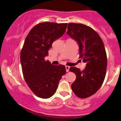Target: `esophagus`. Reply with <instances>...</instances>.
Wrapping results in <instances>:
<instances>
[{"label":"esophagus","mask_w":121,"mask_h":121,"mask_svg":"<svg viewBox=\"0 0 121 121\" xmlns=\"http://www.w3.org/2000/svg\"><path fill=\"white\" fill-rule=\"evenodd\" d=\"M69 68H70V67H69V66H65V69H66V72H68L69 71Z\"/></svg>","instance_id":"1"}]
</instances>
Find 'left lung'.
Returning a JSON list of instances; mask_svg holds the SVG:
<instances>
[{"label": "left lung", "instance_id": "obj_1", "mask_svg": "<svg viewBox=\"0 0 121 121\" xmlns=\"http://www.w3.org/2000/svg\"><path fill=\"white\" fill-rule=\"evenodd\" d=\"M67 29V34L79 44V58L86 63L83 70L69 68L76 75L71 87L78 97L87 98L96 92L105 79L107 60L104 42L95 30L85 25L70 23Z\"/></svg>", "mask_w": 121, "mask_h": 121}]
</instances>
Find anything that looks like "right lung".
I'll use <instances>...</instances> for the list:
<instances>
[{"instance_id": "obj_1", "label": "right lung", "mask_w": 121, "mask_h": 121, "mask_svg": "<svg viewBox=\"0 0 121 121\" xmlns=\"http://www.w3.org/2000/svg\"><path fill=\"white\" fill-rule=\"evenodd\" d=\"M67 25L39 23L31 30L25 40L20 54L23 75L31 91L41 98L54 95L66 73L65 66L53 65L44 58L48 55L52 43L65 33Z\"/></svg>"}]
</instances>
